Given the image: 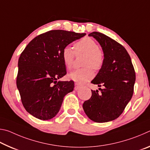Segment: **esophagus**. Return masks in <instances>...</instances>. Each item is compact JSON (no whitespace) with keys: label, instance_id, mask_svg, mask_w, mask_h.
I'll return each instance as SVG.
<instances>
[{"label":"esophagus","instance_id":"1","mask_svg":"<svg viewBox=\"0 0 150 150\" xmlns=\"http://www.w3.org/2000/svg\"><path fill=\"white\" fill-rule=\"evenodd\" d=\"M81 87V85H79L77 83H75V90H79Z\"/></svg>","mask_w":150,"mask_h":150}]
</instances>
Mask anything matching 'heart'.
Segmentation results:
<instances>
[{
  "label": "heart",
  "instance_id": "obj_1",
  "mask_svg": "<svg viewBox=\"0 0 150 150\" xmlns=\"http://www.w3.org/2000/svg\"><path fill=\"white\" fill-rule=\"evenodd\" d=\"M75 54H84L83 66L85 67L73 71L69 75L70 79L77 83H83L93 77V69L98 71L103 67L105 55L103 51L98 47L95 40L86 37L74 44V51L69 47H65L62 52L63 63L67 69H71L75 60Z\"/></svg>",
  "mask_w": 150,
  "mask_h": 150
}]
</instances>
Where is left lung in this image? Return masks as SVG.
Returning a JSON list of instances; mask_svg holds the SVG:
<instances>
[{"mask_svg": "<svg viewBox=\"0 0 150 150\" xmlns=\"http://www.w3.org/2000/svg\"><path fill=\"white\" fill-rule=\"evenodd\" d=\"M99 43L105 55L103 67L91 81L104 88L91 90L92 95L83 108L87 116L95 122L115 120L125 109L134 93L136 73L126 50L115 40L102 33L88 34Z\"/></svg>", "mask_w": 150, "mask_h": 150, "instance_id": "1", "label": "left lung"}]
</instances>
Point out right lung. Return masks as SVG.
Masks as SVG:
<instances>
[{
    "label": "right lung",
    "instance_id": "add662e5",
    "mask_svg": "<svg viewBox=\"0 0 150 150\" xmlns=\"http://www.w3.org/2000/svg\"><path fill=\"white\" fill-rule=\"evenodd\" d=\"M86 34L62 30L38 35L20 54L16 86L26 110L42 120L54 118L63 98L74 88V82L57 81L66 75L63 48Z\"/></svg>",
    "mask_w": 150,
    "mask_h": 150
}]
</instances>
